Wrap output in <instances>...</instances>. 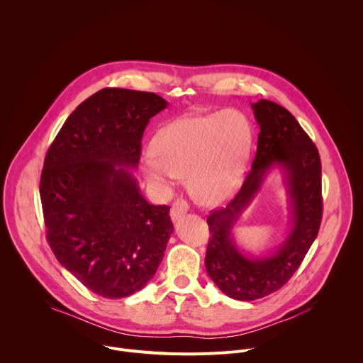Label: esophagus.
Wrapping results in <instances>:
<instances>
[{"label":"esophagus","mask_w":363,"mask_h":363,"mask_svg":"<svg viewBox=\"0 0 363 363\" xmlns=\"http://www.w3.org/2000/svg\"><path fill=\"white\" fill-rule=\"evenodd\" d=\"M188 211V203L184 199H177L172 206H171V217L174 221H177L178 218H181L182 216H185Z\"/></svg>","instance_id":"34e87169"}]
</instances>
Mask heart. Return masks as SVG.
Instances as JSON below:
<instances>
[{"label":"heart","instance_id":"heart-1","mask_svg":"<svg viewBox=\"0 0 363 363\" xmlns=\"http://www.w3.org/2000/svg\"><path fill=\"white\" fill-rule=\"evenodd\" d=\"M251 139V125L237 109L184 116L158 133L157 155H145L142 172L161 189H168L174 177H189L192 195L201 203L217 205L240 186Z\"/></svg>","mask_w":363,"mask_h":363}]
</instances>
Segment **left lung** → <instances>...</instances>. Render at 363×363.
Segmentation results:
<instances>
[{"label":"left lung","mask_w":363,"mask_h":363,"mask_svg":"<svg viewBox=\"0 0 363 363\" xmlns=\"http://www.w3.org/2000/svg\"><path fill=\"white\" fill-rule=\"evenodd\" d=\"M260 126L251 169L237 195L206 218L210 240L206 273L228 297L251 301L281 289L300 267L318 237L322 213V164L316 145L296 118L274 101L251 105ZM277 164L285 172L292 210V231L270 257H247L239 252L230 228L259 190L267 172Z\"/></svg>","instance_id":"left-lung-1"}]
</instances>
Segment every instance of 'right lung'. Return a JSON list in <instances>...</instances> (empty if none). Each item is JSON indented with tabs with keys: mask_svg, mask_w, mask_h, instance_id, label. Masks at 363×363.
<instances>
[{
	"mask_svg": "<svg viewBox=\"0 0 363 363\" xmlns=\"http://www.w3.org/2000/svg\"><path fill=\"white\" fill-rule=\"evenodd\" d=\"M161 96L101 89L73 111L50 145L40 179L47 241L59 263L106 298L145 287L174 231L168 205L140 194L136 169Z\"/></svg>",
	"mask_w": 363,
	"mask_h": 363,
	"instance_id": "1",
	"label": "right lung"
}]
</instances>
